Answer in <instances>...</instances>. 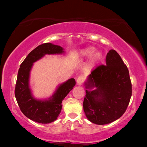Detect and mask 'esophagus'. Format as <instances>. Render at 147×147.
Segmentation results:
<instances>
[{
	"mask_svg": "<svg viewBox=\"0 0 147 147\" xmlns=\"http://www.w3.org/2000/svg\"><path fill=\"white\" fill-rule=\"evenodd\" d=\"M84 80H85V78H84V76H78V78H77V84L79 86L82 85V84L84 83Z\"/></svg>",
	"mask_w": 147,
	"mask_h": 147,
	"instance_id": "1",
	"label": "esophagus"
}]
</instances>
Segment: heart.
Here are the masks:
<instances>
[{
  "label": "heart",
  "instance_id": "b5f03b06",
  "mask_svg": "<svg viewBox=\"0 0 147 147\" xmlns=\"http://www.w3.org/2000/svg\"><path fill=\"white\" fill-rule=\"evenodd\" d=\"M95 51L96 48L94 47H92V46H90V47H88L85 48V49L81 50L80 52V54L82 57H89L91 55H92L91 61H90V65H93L94 63L97 62L98 60H100L102 55L101 52L97 51L94 53V52Z\"/></svg>",
  "mask_w": 147,
  "mask_h": 147
}]
</instances>
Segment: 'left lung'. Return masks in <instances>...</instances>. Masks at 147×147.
<instances>
[{
  "label": "left lung",
  "instance_id": "left-lung-1",
  "mask_svg": "<svg viewBox=\"0 0 147 147\" xmlns=\"http://www.w3.org/2000/svg\"><path fill=\"white\" fill-rule=\"evenodd\" d=\"M85 86L84 110L90 122L102 125L123 115L132 96V84L128 68L115 50L107 53L106 65L92 70ZM94 87L96 90H92Z\"/></svg>",
  "mask_w": 147,
  "mask_h": 147
}]
</instances>
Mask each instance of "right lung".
Masks as SVG:
<instances>
[{"instance_id":"obj_1","label":"right lung","mask_w":147,"mask_h":147,"mask_svg":"<svg viewBox=\"0 0 147 147\" xmlns=\"http://www.w3.org/2000/svg\"><path fill=\"white\" fill-rule=\"evenodd\" d=\"M63 53V49L59 45L43 43L30 52L20 65L15 86V98L24 115L36 122L48 124L57 120L61 110L62 101L73 89L76 81L71 78L60 84L49 99L37 100L33 96L29 86L30 71L34 62L41 59L45 55Z\"/></svg>"}]
</instances>
